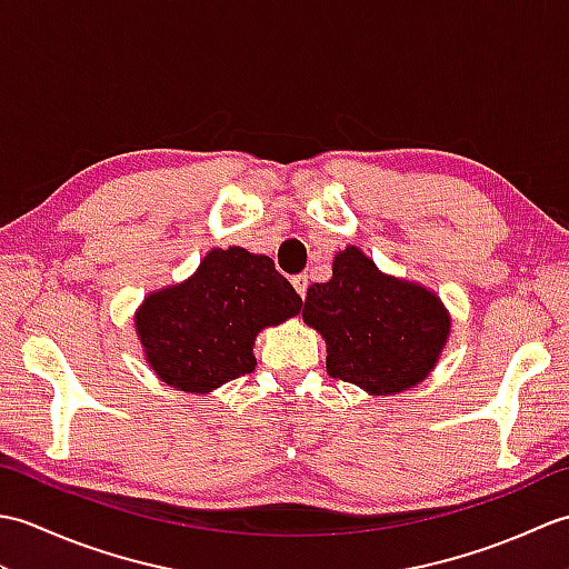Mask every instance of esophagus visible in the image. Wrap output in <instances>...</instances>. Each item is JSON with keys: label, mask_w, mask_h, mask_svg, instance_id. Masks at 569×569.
<instances>
[{"label": "esophagus", "mask_w": 569, "mask_h": 569, "mask_svg": "<svg viewBox=\"0 0 569 569\" xmlns=\"http://www.w3.org/2000/svg\"><path fill=\"white\" fill-rule=\"evenodd\" d=\"M293 288H296L300 298H306V293H308V276L306 273L293 276Z\"/></svg>", "instance_id": "34e87169"}]
</instances>
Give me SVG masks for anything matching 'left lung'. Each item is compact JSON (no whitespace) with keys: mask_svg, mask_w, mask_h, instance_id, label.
<instances>
[{"mask_svg":"<svg viewBox=\"0 0 569 569\" xmlns=\"http://www.w3.org/2000/svg\"><path fill=\"white\" fill-rule=\"evenodd\" d=\"M303 320L325 337L330 377L373 396L413 389L450 337L438 296L381 273L357 247L335 253L328 283L308 288Z\"/></svg>","mask_w":569,"mask_h":569,"instance_id":"left-lung-1","label":"left lung"}]
</instances>
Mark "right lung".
Segmentation results:
<instances>
[{
    "mask_svg": "<svg viewBox=\"0 0 569 569\" xmlns=\"http://www.w3.org/2000/svg\"><path fill=\"white\" fill-rule=\"evenodd\" d=\"M303 300L263 253L212 249L188 281L149 293L137 337L149 367L178 391L210 393L257 367L253 340Z\"/></svg>",
    "mask_w": 569,
    "mask_h": 569,
    "instance_id": "right-lung-1",
    "label": "right lung"
}]
</instances>
